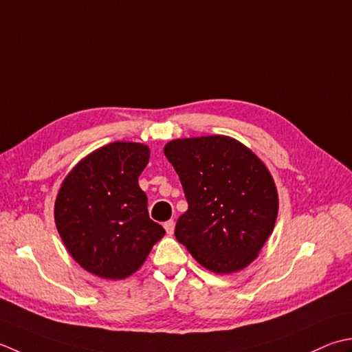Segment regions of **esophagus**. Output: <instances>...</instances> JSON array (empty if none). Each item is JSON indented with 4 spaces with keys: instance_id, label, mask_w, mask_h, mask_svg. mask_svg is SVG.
I'll return each instance as SVG.
<instances>
[{
    "instance_id": "34e87169",
    "label": "esophagus",
    "mask_w": 352,
    "mask_h": 352,
    "mask_svg": "<svg viewBox=\"0 0 352 352\" xmlns=\"http://www.w3.org/2000/svg\"><path fill=\"white\" fill-rule=\"evenodd\" d=\"M164 228H166V231H167V234H173V231H175V220H168V221H166V223H164Z\"/></svg>"
}]
</instances>
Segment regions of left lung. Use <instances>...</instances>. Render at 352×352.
<instances>
[{
    "label": "left lung",
    "instance_id": "1",
    "mask_svg": "<svg viewBox=\"0 0 352 352\" xmlns=\"http://www.w3.org/2000/svg\"><path fill=\"white\" fill-rule=\"evenodd\" d=\"M164 153L188 202L176 223L177 241L216 274L246 267L278 216V192L266 166L248 147L221 135L170 141Z\"/></svg>",
    "mask_w": 352,
    "mask_h": 352
}]
</instances>
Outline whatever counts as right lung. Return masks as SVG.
<instances>
[{
	"mask_svg": "<svg viewBox=\"0 0 352 352\" xmlns=\"http://www.w3.org/2000/svg\"><path fill=\"white\" fill-rule=\"evenodd\" d=\"M148 156L147 146L112 142L78 162L60 186L57 231L91 274L107 279L132 275L166 234L148 217L147 196L138 185Z\"/></svg>",
	"mask_w": 352,
	"mask_h": 352,
	"instance_id": "add662e5",
	"label": "right lung"
}]
</instances>
